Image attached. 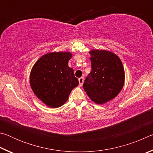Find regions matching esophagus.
<instances>
[{
    "instance_id": "1",
    "label": "esophagus",
    "mask_w": 153,
    "mask_h": 153,
    "mask_svg": "<svg viewBox=\"0 0 153 153\" xmlns=\"http://www.w3.org/2000/svg\"><path fill=\"white\" fill-rule=\"evenodd\" d=\"M78 80H79V86H82L83 83H84V77H79Z\"/></svg>"
}]
</instances>
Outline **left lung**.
<instances>
[{"instance_id":"obj_1","label":"left lung","mask_w":153,"mask_h":153,"mask_svg":"<svg viewBox=\"0 0 153 153\" xmlns=\"http://www.w3.org/2000/svg\"><path fill=\"white\" fill-rule=\"evenodd\" d=\"M92 70L84 89L93 102L102 105L117 97L125 82V71L120 57L107 50L89 51Z\"/></svg>"}]
</instances>
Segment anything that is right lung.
<instances>
[{
	"label": "right lung",
	"mask_w": 153,
	"mask_h": 153,
	"mask_svg": "<svg viewBox=\"0 0 153 153\" xmlns=\"http://www.w3.org/2000/svg\"><path fill=\"white\" fill-rule=\"evenodd\" d=\"M70 52H53L41 56L33 65L30 75L31 88L40 101L47 107L57 108L68 100L78 79L68 62Z\"/></svg>",
	"instance_id": "right-lung-1"
}]
</instances>
